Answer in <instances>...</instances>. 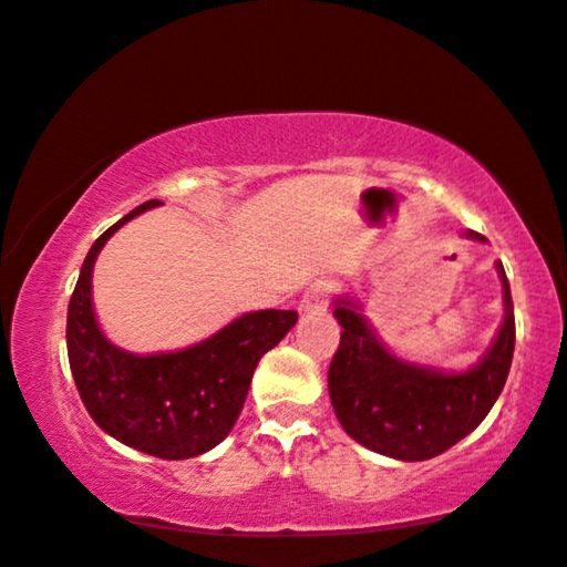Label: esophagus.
Instances as JSON below:
<instances>
[{
	"label": "esophagus",
	"mask_w": 567,
	"mask_h": 567,
	"mask_svg": "<svg viewBox=\"0 0 567 567\" xmlns=\"http://www.w3.org/2000/svg\"><path fill=\"white\" fill-rule=\"evenodd\" d=\"M331 292H334V282H331V279H323V277L313 279V282L308 285L303 292L300 308H306V311H321V308L329 303Z\"/></svg>",
	"instance_id": "1"
}]
</instances>
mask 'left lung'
<instances>
[{
  "mask_svg": "<svg viewBox=\"0 0 567 567\" xmlns=\"http://www.w3.org/2000/svg\"><path fill=\"white\" fill-rule=\"evenodd\" d=\"M474 240H485L470 233ZM505 319L477 368L446 375L406 365L383 350L352 303H337L339 347L329 365V396L342 427L365 449L402 462H425L472 433L508 379L516 319L503 264Z\"/></svg>",
  "mask_w": 567,
  "mask_h": 567,
  "instance_id": "1",
  "label": "left lung"
}]
</instances>
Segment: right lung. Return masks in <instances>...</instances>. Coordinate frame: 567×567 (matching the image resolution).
I'll list each match as a JSON object with an SVG mask.
<instances>
[{
    "instance_id": "add662e5",
    "label": "right lung",
    "mask_w": 567,
    "mask_h": 567,
    "mask_svg": "<svg viewBox=\"0 0 567 567\" xmlns=\"http://www.w3.org/2000/svg\"><path fill=\"white\" fill-rule=\"evenodd\" d=\"M150 199L95 240L66 311V354L80 399L95 425L124 446L157 458H192L215 449L236 425L261 354L296 327V311L240 316L205 342L168 354H130L95 323L90 275L105 240Z\"/></svg>"
}]
</instances>
